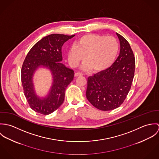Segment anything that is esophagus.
I'll return each instance as SVG.
<instances>
[{"label": "esophagus", "mask_w": 159, "mask_h": 159, "mask_svg": "<svg viewBox=\"0 0 159 159\" xmlns=\"http://www.w3.org/2000/svg\"><path fill=\"white\" fill-rule=\"evenodd\" d=\"M83 74L82 73H80V72H76L75 73V76L76 77H78V76H83Z\"/></svg>", "instance_id": "obj_1"}]
</instances>
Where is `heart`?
Masks as SVG:
<instances>
[{
	"label": "heart",
	"mask_w": 159,
	"mask_h": 159,
	"mask_svg": "<svg viewBox=\"0 0 159 159\" xmlns=\"http://www.w3.org/2000/svg\"><path fill=\"white\" fill-rule=\"evenodd\" d=\"M119 46L117 40L111 36L95 34H86L69 49L68 62L73 67H78L84 59V67L94 72H101L110 67L119 52Z\"/></svg>",
	"instance_id": "b5f03b06"
}]
</instances>
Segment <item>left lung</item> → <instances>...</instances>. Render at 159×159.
I'll list each match as a JSON object with an SVG mask.
<instances>
[{
    "instance_id": "obj_1",
    "label": "left lung",
    "mask_w": 159,
    "mask_h": 159,
    "mask_svg": "<svg viewBox=\"0 0 159 159\" xmlns=\"http://www.w3.org/2000/svg\"><path fill=\"white\" fill-rule=\"evenodd\" d=\"M120 44L119 56L108 69L88 79L86 97L102 111L119 107L126 98L133 82L135 59L127 40L116 33Z\"/></svg>"
}]
</instances>
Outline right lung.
<instances>
[{
    "label": "right lung",
    "instance_id": "1",
    "mask_svg": "<svg viewBox=\"0 0 159 159\" xmlns=\"http://www.w3.org/2000/svg\"><path fill=\"white\" fill-rule=\"evenodd\" d=\"M74 36L57 34L49 35L35 43L27 53L21 68V82L25 98L34 111L48 115L63 103L66 89L73 80L74 71L60 62L62 60V47ZM41 65L49 68L54 78L50 93L43 100L34 94L31 83L33 73Z\"/></svg>",
    "mask_w": 159,
    "mask_h": 159
}]
</instances>
